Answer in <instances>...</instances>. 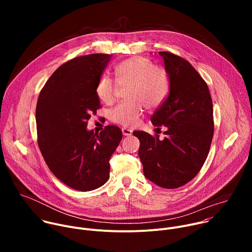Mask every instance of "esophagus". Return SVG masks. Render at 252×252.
I'll use <instances>...</instances> for the list:
<instances>
[{
  "mask_svg": "<svg viewBox=\"0 0 252 252\" xmlns=\"http://www.w3.org/2000/svg\"><path fill=\"white\" fill-rule=\"evenodd\" d=\"M122 131H123V134L125 136H129V135H131V132H132V130H130L128 128H126V127H123Z\"/></svg>",
  "mask_w": 252,
  "mask_h": 252,
  "instance_id": "esophagus-1",
  "label": "esophagus"
}]
</instances>
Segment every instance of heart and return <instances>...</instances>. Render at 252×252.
Listing matches in <instances>:
<instances>
[{"instance_id":"1","label":"heart","mask_w":252,"mask_h":252,"mask_svg":"<svg viewBox=\"0 0 252 252\" xmlns=\"http://www.w3.org/2000/svg\"><path fill=\"white\" fill-rule=\"evenodd\" d=\"M117 83L126 85V101L121 102L110 113L113 123L124 126H134L145 109H156L165 99L168 92V81L164 70L145 57L127 59L115 67ZM117 83L107 75L99 78L95 94L104 103L115 99Z\"/></svg>"}]
</instances>
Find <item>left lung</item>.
Here are the masks:
<instances>
[{"instance_id": "8db88e82", "label": "left lung", "mask_w": 252, "mask_h": 252, "mask_svg": "<svg viewBox=\"0 0 252 252\" xmlns=\"http://www.w3.org/2000/svg\"><path fill=\"white\" fill-rule=\"evenodd\" d=\"M169 82L167 97L152 117L164 138L133 131L140 142L143 174L163 189L183 187L198 173L213 136V106L207 85L185 59L158 52ZM157 129V128H156Z\"/></svg>"}]
</instances>
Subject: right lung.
Instances as JSON below:
<instances>
[{
    "label": "right lung",
    "instance_id": "right-lung-1",
    "mask_svg": "<svg viewBox=\"0 0 252 252\" xmlns=\"http://www.w3.org/2000/svg\"><path fill=\"white\" fill-rule=\"evenodd\" d=\"M111 55L78 57L57 68L40 93L35 107L38 143L51 171L67 187L94 190L110 176V158L123 138L107 126L89 130L88 120L100 107L96 84Z\"/></svg>",
    "mask_w": 252,
    "mask_h": 252
}]
</instances>
